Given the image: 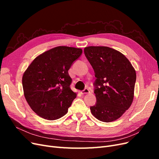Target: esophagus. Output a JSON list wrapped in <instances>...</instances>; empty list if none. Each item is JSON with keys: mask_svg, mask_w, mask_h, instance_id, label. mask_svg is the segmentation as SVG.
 Here are the masks:
<instances>
[{"mask_svg": "<svg viewBox=\"0 0 159 159\" xmlns=\"http://www.w3.org/2000/svg\"><path fill=\"white\" fill-rule=\"evenodd\" d=\"M89 92H90V91H89V89L88 88H85L84 90L81 91V93L82 94H87V93H89Z\"/></svg>", "mask_w": 159, "mask_h": 159, "instance_id": "obj_1", "label": "esophagus"}]
</instances>
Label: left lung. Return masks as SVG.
Masks as SVG:
<instances>
[{"mask_svg":"<svg viewBox=\"0 0 159 159\" xmlns=\"http://www.w3.org/2000/svg\"><path fill=\"white\" fill-rule=\"evenodd\" d=\"M84 54L92 66L96 103L90 107L101 121L111 122L121 117L133 100L136 72L121 52L107 46H89Z\"/></svg>","mask_w":159,"mask_h":159,"instance_id":"1","label":"left lung"}]
</instances>
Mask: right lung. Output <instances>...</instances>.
Wrapping results in <instances>:
<instances>
[{"mask_svg":"<svg viewBox=\"0 0 159 159\" xmlns=\"http://www.w3.org/2000/svg\"><path fill=\"white\" fill-rule=\"evenodd\" d=\"M82 50L57 46L36 57L22 76L24 94L31 109L48 120L61 118L76 98L68 70Z\"/></svg>","mask_w":159,"mask_h":159,"instance_id":"right-lung-1","label":"right lung"}]
</instances>
